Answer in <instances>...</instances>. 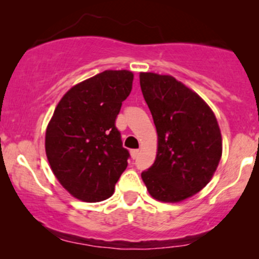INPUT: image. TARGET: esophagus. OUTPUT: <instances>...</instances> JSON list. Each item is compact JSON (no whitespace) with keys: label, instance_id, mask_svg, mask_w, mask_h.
Masks as SVG:
<instances>
[{"label":"esophagus","instance_id":"esophagus-1","mask_svg":"<svg viewBox=\"0 0 259 259\" xmlns=\"http://www.w3.org/2000/svg\"><path fill=\"white\" fill-rule=\"evenodd\" d=\"M139 150H130V154H132V158L136 159L139 157Z\"/></svg>","mask_w":259,"mask_h":259}]
</instances>
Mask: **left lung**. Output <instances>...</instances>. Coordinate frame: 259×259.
<instances>
[{"mask_svg":"<svg viewBox=\"0 0 259 259\" xmlns=\"http://www.w3.org/2000/svg\"><path fill=\"white\" fill-rule=\"evenodd\" d=\"M140 86L158 135L156 160L142 171V180L158 201L191 197L209 183L222 157L214 113L170 75L141 73Z\"/></svg>","mask_w":259,"mask_h":259,"instance_id":"1","label":"left lung"}]
</instances>
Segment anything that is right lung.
Returning <instances> with one entry per match:
<instances>
[{
    "label": "right lung",
    "mask_w": 259,
    "mask_h": 259,
    "mask_svg": "<svg viewBox=\"0 0 259 259\" xmlns=\"http://www.w3.org/2000/svg\"><path fill=\"white\" fill-rule=\"evenodd\" d=\"M134 74L105 70L73 86L56 107L46 130V156L53 174L74 197H111L127 167L129 151L115 126Z\"/></svg>",
    "instance_id": "right-lung-1"
}]
</instances>
